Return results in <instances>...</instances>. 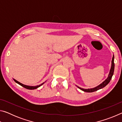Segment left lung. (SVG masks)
I'll return each mask as SVG.
<instances>
[{
    "mask_svg": "<svg viewBox=\"0 0 122 122\" xmlns=\"http://www.w3.org/2000/svg\"><path fill=\"white\" fill-rule=\"evenodd\" d=\"M114 68H115V63H114V55H113V57L112 59V61H111V67L110 70V72H109V74L108 75V77H107V79L105 80V81H103L102 83H101L100 85L98 86H96V87L93 88H90V89H83L79 87V86H77V87L81 89V90L83 91L84 92H94L95 91L98 90L99 89H101L103 88H104V86H106L107 84H108L109 82H110V80L112 78V76L113 74V72H114Z\"/></svg>",
    "mask_w": 122,
    "mask_h": 122,
    "instance_id": "obj_1",
    "label": "left lung"
}]
</instances>
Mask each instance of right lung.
Listing matches in <instances>:
<instances>
[{
    "instance_id": "add662e5",
    "label": "right lung",
    "mask_w": 122,
    "mask_h": 122,
    "mask_svg": "<svg viewBox=\"0 0 122 122\" xmlns=\"http://www.w3.org/2000/svg\"><path fill=\"white\" fill-rule=\"evenodd\" d=\"M13 80H14V81H15V82H16V83L19 84V85L21 86H23V87H24L25 88H26V89H30V90L36 89V88H39V86H42V84L45 83V82H44V83H42V84H40V85H39V86H27V85H25V84H22V83H20V82H18V81H16V80L14 79V78H13Z\"/></svg>"
}]
</instances>
